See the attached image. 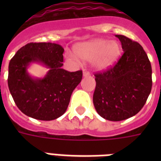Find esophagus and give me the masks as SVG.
<instances>
[{
	"mask_svg": "<svg viewBox=\"0 0 161 161\" xmlns=\"http://www.w3.org/2000/svg\"><path fill=\"white\" fill-rule=\"evenodd\" d=\"M83 75L84 76V77H89V76H90V73L87 70H83Z\"/></svg>",
	"mask_w": 161,
	"mask_h": 161,
	"instance_id": "esophagus-1",
	"label": "esophagus"
}]
</instances>
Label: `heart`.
I'll return each instance as SVG.
<instances>
[{"label": "heart", "instance_id": "1", "mask_svg": "<svg viewBox=\"0 0 161 161\" xmlns=\"http://www.w3.org/2000/svg\"><path fill=\"white\" fill-rule=\"evenodd\" d=\"M121 46L117 41L107 39H93L77 45L75 53L78 58L88 62H93L98 70H107L114 65L121 54ZM67 58L74 60L75 57L67 54Z\"/></svg>", "mask_w": 161, "mask_h": 161}]
</instances>
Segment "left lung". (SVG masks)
I'll return each mask as SVG.
<instances>
[{"label": "left lung", "instance_id": "1", "mask_svg": "<svg viewBox=\"0 0 161 161\" xmlns=\"http://www.w3.org/2000/svg\"><path fill=\"white\" fill-rule=\"evenodd\" d=\"M116 36L124 53L114 67L94 74L93 104L98 114L110 121L138 114L152 88L151 64L141 45L123 35Z\"/></svg>", "mask_w": 161, "mask_h": 161}]
</instances>
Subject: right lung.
Wrapping results in <instances>:
<instances>
[{
  "label": "right lung",
  "mask_w": 161,
  "mask_h": 161,
  "mask_svg": "<svg viewBox=\"0 0 161 161\" xmlns=\"http://www.w3.org/2000/svg\"><path fill=\"white\" fill-rule=\"evenodd\" d=\"M63 47L52 42H30L16 52L9 63L8 87L21 112L39 120H53L66 112L82 70L68 72L63 65ZM31 62L49 68L43 79L31 78L26 69Z\"/></svg>",
  "instance_id": "add662e5"
}]
</instances>
